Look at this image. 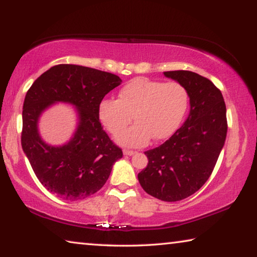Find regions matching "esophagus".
Returning <instances> with one entry per match:
<instances>
[{"mask_svg": "<svg viewBox=\"0 0 257 257\" xmlns=\"http://www.w3.org/2000/svg\"><path fill=\"white\" fill-rule=\"evenodd\" d=\"M137 152L136 151H132V150H123V154L124 155H134L136 154Z\"/></svg>", "mask_w": 257, "mask_h": 257, "instance_id": "1", "label": "esophagus"}]
</instances>
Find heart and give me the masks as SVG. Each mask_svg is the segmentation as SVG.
Instances as JSON below:
<instances>
[{
	"instance_id": "1",
	"label": "heart",
	"mask_w": 257,
	"mask_h": 257,
	"mask_svg": "<svg viewBox=\"0 0 257 257\" xmlns=\"http://www.w3.org/2000/svg\"><path fill=\"white\" fill-rule=\"evenodd\" d=\"M188 92L177 81L163 82L139 77L120 89L118 99H103L98 114L114 136L131 123L138 122L118 141L125 146H143L154 139L167 138L179 127L188 107Z\"/></svg>"
}]
</instances>
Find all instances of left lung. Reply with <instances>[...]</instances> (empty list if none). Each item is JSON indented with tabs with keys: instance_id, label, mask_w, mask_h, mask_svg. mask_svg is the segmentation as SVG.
Here are the masks:
<instances>
[{
	"instance_id": "8db88e82",
	"label": "left lung",
	"mask_w": 257,
	"mask_h": 257,
	"mask_svg": "<svg viewBox=\"0 0 257 257\" xmlns=\"http://www.w3.org/2000/svg\"><path fill=\"white\" fill-rule=\"evenodd\" d=\"M164 75L187 89L190 112L167 142L145 152L149 163L138 180L151 196L178 202L196 193L212 175L227 137V110L221 90L207 78L187 70Z\"/></svg>"
}]
</instances>
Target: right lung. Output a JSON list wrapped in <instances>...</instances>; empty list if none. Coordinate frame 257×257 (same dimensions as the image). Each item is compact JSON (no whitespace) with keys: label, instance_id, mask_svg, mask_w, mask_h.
Returning a JSON list of instances; mask_svg holds the SVG:
<instances>
[{"label":"right lung","instance_id":"add662e5","mask_svg":"<svg viewBox=\"0 0 257 257\" xmlns=\"http://www.w3.org/2000/svg\"><path fill=\"white\" fill-rule=\"evenodd\" d=\"M120 78L97 69L58 64L34 81L26 94L21 145L41 184L67 201H79L98 191L112 165L122 158L99 121L104 96L119 86ZM68 101L80 113V125L68 145L54 148L43 142L37 130L40 113L52 102Z\"/></svg>","mask_w":257,"mask_h":257}]
</instances>
